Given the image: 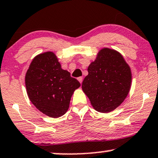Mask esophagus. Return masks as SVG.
Returning a JSON list of instances; mask_svg holds the SVG:
<instances>
[{"label": "esophagus", "mask_w": 158, "mask_h": 158, "mask_svg": "<svg viewBox=\"0 0 158 158\" xmlns=\"http://www.w3.org/2000/svg\"><path fill=\"white\" fill-rule=\"evenodd\" d=\"M78 80H79V82H80L81 84V83H82V81H83V78L82 77H79V78H78Z\"/></svg>", "instance_id": "1"}]
</instances>
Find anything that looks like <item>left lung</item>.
Segmentation results:
<instances>
[{
	"label": "left lung",
	"mask_w": 158,
	"mask_h": 158,
	"mask_svg": "<svg viewBox=\"0 0 158 158\" xmlns=\"http://www.w3.org/2000/svg\"><path fill=\"white\" fill-rule=\"evenodd\" d=\"M81 87L96 110L109 113L124 101L130 91L132 74L121 54L103 48L91 62Z\"/></svg>",
	"instance_id": "1"
}]
</instances>
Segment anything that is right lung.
Wrapping results in <instances>:
<instances>
[{"mask_svg": "<svg viewBox=\"0 0 158 158\" xmlns=\"http://www.w3.org/2000/svg\"><path fill=\"white\" fill-rule=\"evenodd\" d=\"M27 94L40 111L51 118L63 115L69 107L79 81L62 69L53 52L37 55L32 60L25 78Z\"/></svg>", "mask_w": 158, "mask_h": 158, "instance_id": "obj_1", "label": "right lung"}]
</instances>
